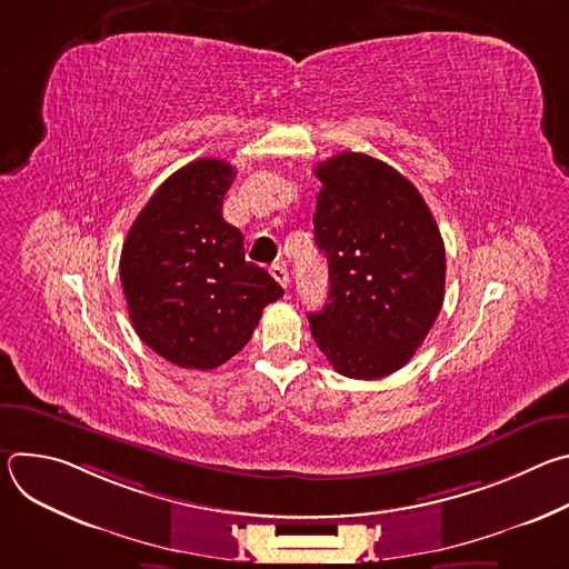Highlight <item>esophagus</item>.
I'll use <instances>...</instances> for the list:
<instances>
[{
  "label": "esophagus",
  "instance_id": "obj_1",
  "mask_svg": "<svg viewBox=\"0 0 569 569\" xmlns=\"http://www.w3.org/2000/svg\"><path fill=\"white\" fill-rule=\"evenodd\" d=\"M270 274L283 286V288H288L290 286V274H288V270H286V266H281V263H274L272 268H270Z\"/></svg>",
  "mask_w": 569,
  "mask_h": 569
}]
</instances>
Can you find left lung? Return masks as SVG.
<instances>
[{
    "mask_svg": "<svg viewBox=\"0 0 569 569\" xmlns=\"http://www.w3.org/2000/svg\"><path fill=\"white\" fill-rule=\"evenodd\" d=\"M315 176V242L331 290L308 315L310 333L338 373L389 376L423 345L443 306L441 231L417 187L376 157L340 152Z\"/></svg>",
    "mask_w": 569,
    "mask_h": 569,
    "instance_id": "1",
    "label": "left lung"
}]
</instances>
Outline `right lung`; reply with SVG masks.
<instances>
[{"label":"right lung","instance_id":"right-lung-1","mask_svg":"<svg viewBox=\"0 0 569 569\" xmlns=\"http://www.w3.org/2000/svg\"><path fill=\"white\" fill-rule=\"evenodd\" d=\"M236 171L196 159L161 184L132 222L121 250L130 321L154 353L209 371L246 347L263 308L283 288L246 261L242 233L222 218Z\"/></svg>","mask_w":569,"mask_h":569}]
</instances>
